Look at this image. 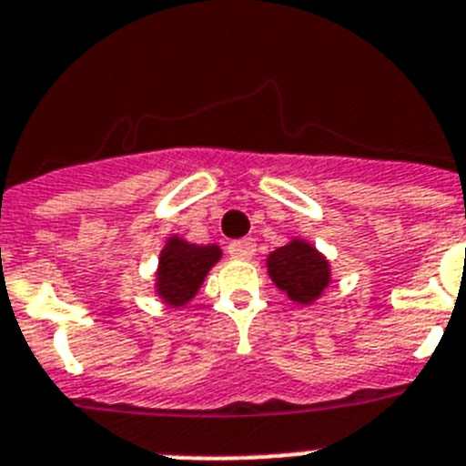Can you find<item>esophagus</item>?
Wrapping results in <instances>:
<instances>
[{
	"mask_svg": "<svg viewBox=\"0 0 466 466\" xmlns=\"http://www.w3.org/2000/svg\"><path fill=\"white\" fill-rule=\"evenodd\" d=\"M255 250H258V243H255V238H241V241H232L228 246L229 258H234V259H250L255 255Z\"/></svg>",
	"mask_w": 466,
	"mask_h": 466,
	"instance_id": "34e87169",
	"label": "esophagus"
}]
</instances>
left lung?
<instances>
[{
    "label": "left lung",
    "instance_id": "1",
    "mask_svg": "<svg viewBox=\"0 0 466 466\" xmlns=\"http://www.w3.org/2000/svg\"><path fill=\"white\" fill-rule=\"evenodd\" d=\"M267 274L297 304H313L332 280L325 255L304 238H292L269 253Z\"/></svg>",
    "mask_w": 466,
    "mask_h": 466
}]
</instances>
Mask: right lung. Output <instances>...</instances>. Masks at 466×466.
<instances>
[{
    "instance_id": "add662e5",
    "label": "right lung",
    "mask_w": 466,
    "mask_h": 466,
    "mask_svg": "<svg viewBox=\"0 0 466 466\" xmlns=\"http://www.w3.org/2000/svg\"><path fill=\"white\" fill-rule=\"evenodd\" d=\"M220 258L223 250L216 243L197 246L174 234L167 238L165 248L160 250L155 292L165 304L181 309L197 295L211 267Z\"/></svg>"
}]
</instances>
